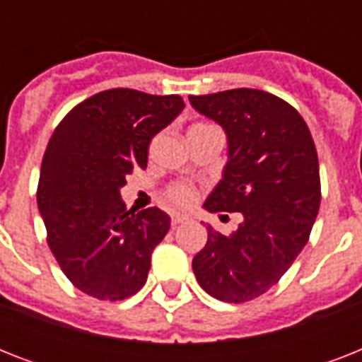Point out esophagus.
Segmentation results:
<instances>
[{"label":"esophagus","mask_w":362,"mask_h":362,"mask_svg":"<svg viewBox=\"0 0 362 362\" xmlns=\"http://www.w3.org/2000/svg\"><path fill=\"white\" fill-rule=\"evenodd\" d=\"M189 220L186 214H173L170 216V226L176 227V226H182V223H186Z\"/></svg>","instance_id":"obj_1"}]
</instances>
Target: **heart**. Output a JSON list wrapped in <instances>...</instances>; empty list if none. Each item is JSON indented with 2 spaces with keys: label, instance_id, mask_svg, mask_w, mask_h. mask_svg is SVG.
I'll use <instances>...</instances> for the list:
<instances>
[{
  "label": "heart",
  "instance_id": "obj_1",
  "mask_svg": "<svg viewBox=\"0 0 362 362\" xmlns=\"http://www.w3.org/2000/svg\"><path fill=\"white\" fill-rule=\"evenodd\" d=\"M203 125V124H197ZM165 199L169 201L170 204H175V206H180V209H187V206H192L195 203V199H197V192H195V187L189 186V184H184V182H178V184H173L165 189Z\"/></svg>",
  "mask_w": 362,
  "mask_h": 362
}]
</instances>
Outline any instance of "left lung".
I'll return each mask as SVG.
<instances>
[{
	"instance_id": "left-lung-1",
	"label": "left lung",
	"mask_w": 362,
	"mask_h": 362,
	"mask_svg": "<svg viewBox=\"0 0 362 362\" xmlns=\"http://www.w3.org/2000/svg\"><path fill=\"white\" fill-rule=\"evenodd\" d=\"M189 103L229 142L223 178L204 209L244 216L229 237L206 226L193 272L218 300L247 303L276 286L308 242L321 203L314 139L297 109L263 90L189 95Z\"/></svg>"
}]
</instances>
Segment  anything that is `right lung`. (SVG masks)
<instances>
[{
	"label": "right lung",
	"mask_w": 362,
	"mask_h": 362,
	"mask_svg": "<svg viewBox=\"0 0 362 362\" xmlns=\"http://www.w3.org/2000/svg\"><path fill=\"white\" fill-rule=\"evenodd\" d=\"M184 107L180 95L105 90L69 110L50 136L37 204L59 269L90 297L124 300L146 284L170 218L158 206L127 210L120 187L133 169H146L150 141Z\"/></svg>",
	"instance_id": "obj_1"
}]
</instances>
